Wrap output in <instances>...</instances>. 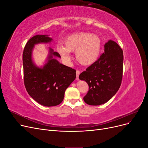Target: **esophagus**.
I'll return each instance as SVG.
<instances>
[{"instance_id": "obj_1", "label": "esophagus", "mask_w": 148, "mask_h": 148, "mask_svg": "<svg viewBox=\"0 0 148 148\" xmlns=\"http://www.w3.org/2000/svg\"><path fill=\"white\" fill-rule=\"evenodd\" d=\"M77 77H76V79L77 80H79V73H80V72H79V70H77Z\"/></svg>"}]
</instances>
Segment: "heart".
I'll use <instances>...</instances> for the list:
<instances>
[{
    "instance_id": "obj_1",
    "label": "heart",
    "mask_w": 148,
    "mask_h": 148,
    "mask_svg": "<svg viewBox=\"0 0 148 148\" xmlns=\"http://www.w3.org/2000/svg\"><path fill=\"white\" fill-rule=\"evenodd\" d=\"M65 46L57 47V51L66 62L71 60V52H75L77 61L84 66L92 65L97 60L101 50V40L89 33H77L69 36Z\"/></svg>"
}]
</instances>
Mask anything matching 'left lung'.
<instances>
[{
    "mask_svg": "<svg viewBox=\"0 0 148 148\" xmlns=\"http://www.w3.org/2000/svg\"><path fill=\"white\" fill-rule=\"evenodd\" d=\"M123 55L121 47L112 40L104 45V52L95 63L79 76L89 86L83 97L91 106H99L109 101L119 90L122 83Z\"/></svg>",
    "mask_w": 148,
    "mask_h": 148,
    "instance_id": "8db88e82",
    "label": "left lung"
}]
</instances>
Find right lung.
Segmentation results:
<instances>
[{"instance_id":"add662e5","label":"right lung","mask_w":148,"mask_h":148,"mask_svg":"<svg viewBox=\"0 0 148 148\" xmlns=\"http://www.w3.org/2000/svg\"><path fill=\"white\" fill-rule=\"evenodd\" d=\"M53 39L49 35H36L26 43L23 52L24 83L29 95L39 104L46 107L60 104L65 91L76 78V70L60 64L58 52L48 47L49 53L43 66H38L33 59L35 45L47 44Z\"/></svg>"}]
</instances>
